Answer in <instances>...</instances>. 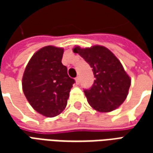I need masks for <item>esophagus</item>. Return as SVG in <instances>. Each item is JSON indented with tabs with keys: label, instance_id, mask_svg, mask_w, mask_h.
I'll return each mask as SVG.
<instances>
[{
	"label": "esophagus",
	"instance_id": "1",
	"mask_svg": "<svg viewBox=\"0 0 153 153\" xmlns=\"http://www.w3.org/2000/svg\"><path fill=\"white\" fill-rule=\"evenodd\" d=\"M75 81H76V83L77 84H79V83H80V79H79V77L78 76L76 78V79H75Z\"/></svg>",
	"mask_w": 153,
	"mask_h": 153
}]
</instances>
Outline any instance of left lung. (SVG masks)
Instances as JSON below:
<instances>
[{"mask_svg": "<svg viewBox=\"0 0 153 153\" xmlns=\"http://www.w3.org/2000/svg\"><path fill=\"white\" fill-rule=\"evenodd\" d=\"M73 51L93 68L94 83L83 90L91 106L100 112H109L119 107L127 97L131 83L120 60L102 46L85 49L75 47Z\"/></svg>", "mask_w": 153, "mask_h": 153, "instance_id": "1", "label": "left lung"}]
</instances>
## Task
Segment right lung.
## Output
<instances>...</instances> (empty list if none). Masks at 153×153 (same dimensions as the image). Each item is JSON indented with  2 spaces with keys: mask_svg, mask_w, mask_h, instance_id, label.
I'll return each instance as SVG.
<instances>
[{
  "mask_svg": "<svg viewBox=\"0 0 153 153\" xmlns=\"http://www.w3.org/2000/svg\"><path fill=\"white\" fill-rule=\"evenodd\" d=\"M64 49L47 46L32 56L23 76V91L33 108L47 117L62 112L73 84L61 63Z\"/></svg>",
  "mask_w": 153,
  "mask_h": 153,
  "instance_id": "1",
  "label": "right lung"
}]
</instances>
